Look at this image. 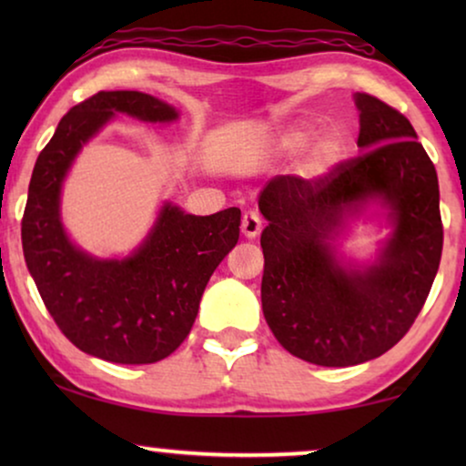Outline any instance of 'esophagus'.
<instances>
[{
  "label": "esophagus",
  "mask_w": 466,
  "mask_h": 466,
  "mask_svg": "<svg viewBox=\"0 0 466 466\" xmlns=\"http://www.w3.org/2000/svg\"><path fill=\"white\" fill-rule=\"evenodd\" d=\"M263 228V220L257 212H246L244 218H241V233L246 235L248 239H254Z\"/></svg>",
  "instance_id": "obj_1"
}]
</instances>
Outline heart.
Segmentation results:
<instances>
[{
  "mask_svg": "<svg viewBox=\"0 0 466 466\" xmlns=\"http://www.w3.org/2000/svg\"><path fill=\"white\" fill-rule=\"evenodd\" d=\"M314 136L316 131L309 129V127H297V129H290L289 133H284L282 148L295 155V152H301L305 146L314 139ZM337 157H339V142H337L333 136H329L318 142L314 152H311L308 158V167L314 171V174H320V171L329 169L330 165L337 161Z\"/></svg>",
  "mask_w": 466,
  "mask_h": 466,
  "instance_id": "obj_1",
  "label": "heart"
}]
</instances>
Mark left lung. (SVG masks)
Instances as JSON below:
<instances>
[{
  "instance_id": "1",
  "label": "left lung",
  "mask_w": 466,
  "mask_h": 466,
  "mask_svg": "<svg viewBox=\"0 0 466 466\" xmlns=\"http://www.w3.org/2000/svg\"><path fill=\"white\" fill-rule=\"evenodd\" d=\"M356 107L359 157L309 180L276 176L258 197L269 220L260 235L265 320L284 350L322 367L360 365L403 339L443 250L437 171L411 123L369 93H356ZM369 196L391 206L395 233L380 264L346 272L328 239Z\"/></svg>"
}]
</instances>
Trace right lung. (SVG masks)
Wrapping results in <instances>:
<instances>
[{
	"mask_svg": "<svg viewBox=\"0 0 466 466\" xmlns=\"http://www.w3.org/2000/svg\"><path fill=\"white\" fill-rule=\"evenodd\" d=\"M114 112L150 123L177 116L137 91H99L74 106L35 161L21 239L48 314L76 348L120 365H148L188 337L209 276L238 244L241 212L193 216L165 206L148 239L125 260H97L72 246L59 220L61 182Z\"/></svg>",
	"mask_w": 466,
	"mask_h": 466,
	"instance_id": "add662e5",
	"label": "right lung"
}]
</instances>
